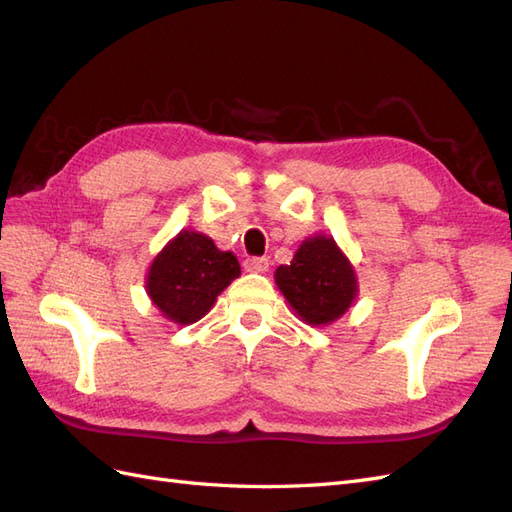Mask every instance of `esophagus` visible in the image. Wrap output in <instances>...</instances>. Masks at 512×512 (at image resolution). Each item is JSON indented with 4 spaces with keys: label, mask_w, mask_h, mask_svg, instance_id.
<instances>
[{
    "label": "esophagus",
    "mask_w": 512,
    "mask_h": 512,
    "mask_svg": "<svg viewBox=\"0 0 512 512\" xmlns=\"http://www.w3.org/2000/svg\"><path fill=\"white\" fill-rule=\"evenodd\" d=\"M243 267H245V271H250V273H265V271H269V267H271V260H269L267 256L247 258V260L243 262Z\"/></svg>",
    "instance_id": "esophagus-1"
}]
</instances>
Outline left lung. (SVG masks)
Returning a JSON list of instances; mask_svg holds the SVG:
<instances>
[{
    "label": "left lung",
    "mask_w": 512,
    "mask_h": 512,
    "mask_svg": "<svg viewBox=\"0 0 512 512\" xmlns=\"http://www.w3.org/2000/svg\"><path fill=\"white\" fill-rule=\"evenodd\" d=\"M275 284L312 327H327L342 318L359 294L350 260L327 235L305 239L290 265L277 267Z\"/></svg>",
    "instance_id": "obj_1"
}]
</instances>
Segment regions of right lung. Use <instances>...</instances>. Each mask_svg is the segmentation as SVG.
Returning <instances> with one entry per match:
<instances>
[{"label":"right lung","instance_id":"add662e5","mask_svg":"<svg viewBox=\"0 0 512 512\" xmlns=\"http://www.w3.org/2000/svg\"><path fill=\"white\" fill-rule=\"evenodd\" d=\"M239 275L235 254L218 250L203 232L181 230L153 258L145 284L164 318L192 324L209 312L218 294Z\"/></svg>","mask_w":512,"mask_h":512}]
</instances>
